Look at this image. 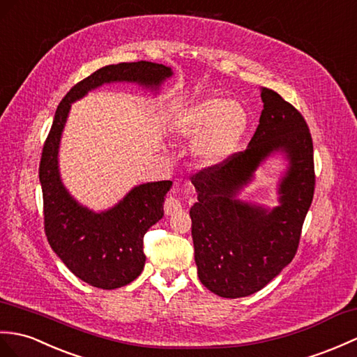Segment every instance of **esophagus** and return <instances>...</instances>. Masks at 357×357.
<instances>
[{
  "instance_id": "obj_1",
  "label": "esophagus",
  "mask_w": 357,
  "mask_h": 357,
  "mask_svg": "<svg viewBox=\"0 0 357 357\" xmlns=\"http://www.w3.org/2000/svg\"><path fill=\"white\" fill-rule=\"evenodd\" d=\"M181 210H182V205H181V202L178 201L176 197L169 196L167 199H165L164 211H165V214H167V216H173V214L181 211Z\"/></svg>"
}]
</instances>
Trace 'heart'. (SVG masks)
Segmentation results:
<instances>
[{"label":"heart","mask_w":357,"mask_h":357,"mask_svg":"<svg viewBox=\"0 0 357 357\" xmlns=\"http://www.w3.org/2000/svg\"><path fill=\"white\" fill-rule=\"evenodd\" d=\"M250 126V115L233 98L208 96L182 109L173 129L182 138L197 139L196 160L205 167L218 165L233 153Z\"/></svg>","instance_id":"obj_1"}]
</instances>
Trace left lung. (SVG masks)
<instances>
[{"mask_svg": "<svg viewBox=\"0 0 357 357\" xmlns=\"http://www.w3.org/2000/svg\"><path fill=\"white\" fill-rule=\"evenodd\" d=\"M259 126L243 152L193 175L197 202L190 208L195 261L201 283L223 298L259 292L296 254L314 192L313 143L303 115L283 97L261 88ZM289 165L273 209L236 197L272 153Z\"/></svg>", "mask_w": 357, "mask_h": 357, "instance_id": "8db88e82", "label": "left lung"}]
</instances>
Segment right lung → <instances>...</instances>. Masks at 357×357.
Returning a JSON list of instances; mask_svg holds the SVG:
<instances>
[{
  "mask_svg": "<svg viewBox=\"0 0 357 357\" xmlns=\"http://www.w3.org/2000/svg\"><path fill=\"white\" fill-rule=\"evenodd\" d=\"M172 74L170 66L146 61L107 65L74 85L56 109L39 164L44 228L50 246L65 266L94 287L111 291L139 275L146 261L143 237L164 216L162 204L172 181L139 184L106 211L96 213L80 205L62 184L57 162L71 103L114 82L160 89Z\"/></svg>",
  "mask_w": 357,
  "mask_h": 357,
  "instance_id": "1",
  "label": "right lung"
}]
</instances>
